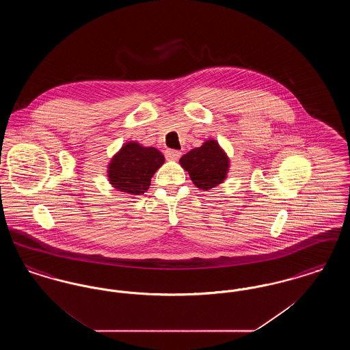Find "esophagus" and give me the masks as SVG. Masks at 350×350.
<instances>
[{
  "mask_svg": "<svg viewBox=\"0 0 350 350\" xmlns=\"http://www.w3.org/2000/svg\"><path fill=\"white\" fill-rule=\"evenodd\" d=\"M181 152L180 150H167L165 152V157H167V160H173V161H176V160H178L180 157H181Z\"/></svg>",
  "mask_w": 350,
  "mask_h": 350,
  "instance_id": "esophagus-1",
  "label": "esophagus"
}]
</instances>
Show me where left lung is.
<instances>
[{
  "label": "left lung",
  "instance_id": "8db88e82",
  "mask_svg": "<svg viewBox=\"0 0 350 350\" xmlns=\"http://www.w3.org/2000/svg\"><path fill=\"white\" fill-rule=\"evenodd\" d=\"M180 165L189 173L190 180L198 189L207 191L226 181L231 160L217 140L208 137L200 147L183 154Z\"/></svg>",
  "mask_w": 350,
  "mask_h": 350
}]
</instances>
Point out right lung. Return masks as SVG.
<instances>
[{
    "label": "right lung",
    "instance_id": "right-lung-1",
    "mask_svg": "<svg viewBox=\"0 0 350 350\" xmlns=\"http://www.w3.org/2000/svg\"><path fill=\"white\" fill-rule=\"evenodd\" d=\"M164 163L165 157L157 148L131 140L110 159L107 181L117 191L137 197L150 189V178Z\"/></svg>",
    "mask_w": 350,
    "mask_h": 350
}]
</instances>
